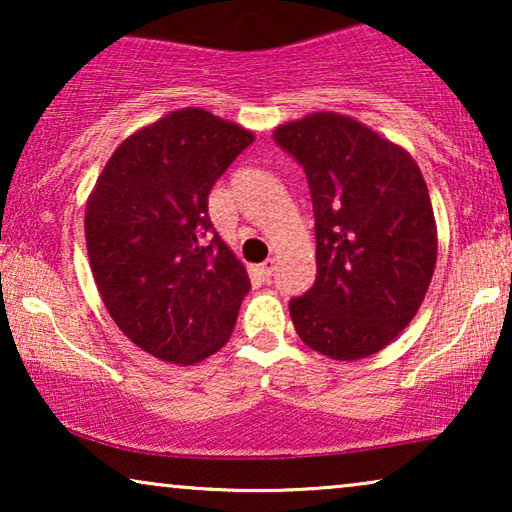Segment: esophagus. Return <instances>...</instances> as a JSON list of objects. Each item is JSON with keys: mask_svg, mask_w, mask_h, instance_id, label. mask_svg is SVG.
Segmentation results:
<instances>
[{"mask_svg": "<svg viewBox=\"0 0 512 512\" xmlns=\"http://www.w3.org/2000/svg\"><path fill=\"white\" fill-rule=\"evenodd\" d=\"M275 270H277L275 258H265V261L258 265V272H261L263 279H270L272 275H275Z\"/></svg>", "mask_w": 512, "mask_h": 512, "instance_id": "1", "label": "esophagus"}]
</instances>
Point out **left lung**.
<instances>
[{"label": "left lung", "mask_w": 512, "mask_h": 512, "mask_svg": "<svg viewBox=\"0 0 512 512\" xmlns=\"http://www.w3.org/2000/svg\"><path fill=\"white\" fill-rule=\"evenodd\" d=\"M279 149L303 167L312 195L317 279L289 310L300 340L356 361L410 324L436 268L429 188L415 160L349 116L279 125Z\"/></svg>", "instance_id": "1"}]
</instances>
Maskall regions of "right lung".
Segmentation results:
<instances>
[{"label":"right lung","mask_w":512,"mask_h":512,"mask_svg":"<svg viewBox=\"0 0 512 512\" xmlns=\"http://www.w3.org/2000/svg\"><path fill=\"white\" fill-rule=\"evenodd\" d=\"M254 142L242 125L181 109L114 151L86 205V244L116 326L158 359L191 366L219 352L251 289L216 233L207 198Z\"/></svg>","instance_id":"right-lung-1"}]
</instances>
